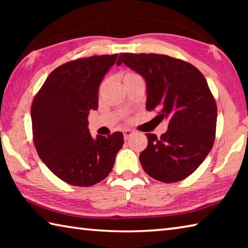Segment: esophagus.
Masks as SVG:
<instances>
[{"label": "esophagus", "instance_id": "esophagus-1", "mask_svg": "<svg viewBox=\"0 0 248 248\" xmlns=\"http://www.w3.org/2000/svg\"><path fill=\"white\" fill-rule=\"evenodd\" d=\"M133 131L132 130H130V129H125V130H124V140H128V139H130V138H131L132 136H133Z\"/></svg>", "mask_w": 248, "mask_h": 248}]
</instances>
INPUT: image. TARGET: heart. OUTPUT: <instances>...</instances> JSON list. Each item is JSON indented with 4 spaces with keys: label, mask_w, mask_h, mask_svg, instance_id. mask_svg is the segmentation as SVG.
Masks as SVG:
<instances>
[{
    "label": "heart",
    "mask_w": 248,
    "mask_h": 248,
    "mask_svg": "<svg viewBox=\"0 0 248 248\" xmlns=\"http://www.w3.org/2000/svg\"><path fill=\"white\" fill-rule=\"evenodd\" d=\"M121 77H123V81L124 83H127V82H130V81H133V79H139V78H142L139 74L136 73V72H132V71H127V72H124L121 74ZM104 85V83L100 85V89H102Z\"/></svg>",
    "instance_id": "b5f03b06"
}]
</instances>
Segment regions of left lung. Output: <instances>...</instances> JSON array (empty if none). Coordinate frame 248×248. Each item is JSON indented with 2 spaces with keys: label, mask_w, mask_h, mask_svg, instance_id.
<instances>
[{
  "label": "left lung",
  "mask_w": 248,
  "mask_h": 248,
  "mask_svg": "<svg viewBox=\"0 0 248 248\" xmlns=\"http://www.w3.org/2000/svg\"><path fill=\"white\" fill-rule=\"evenodd\" d=\"M124 63L146 82V109H157L159 121L169 130L157 138L146 133L148 146L140 163L151 177L176 183L191 175L213 146L217 104L200 71L186 61L165 54L120 53Z\"/></svg>",
  "instance_id": "1"
}]
</instances>
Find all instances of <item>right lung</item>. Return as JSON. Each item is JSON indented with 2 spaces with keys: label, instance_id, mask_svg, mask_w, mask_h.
<instances>
[{
  "label": "right lung",
  "instance_id": "obj_1",
  "mask_svg": "<svg viewBox=\"0 0 248 248\" xmlns=\"http://www.w3.org/2000/svg\"><path fill=\"white\" fill-rule=\"evenodd\" d=\"M118 54L73 60L58 66L31 105L32 140L52 173L73 186L89 187L107 177L123 148L124 134L93 139L87 128L98 108V89Z\"/></svg>",
  "mask_w": 248,
  "mask_h": 248
}]
</instances>
